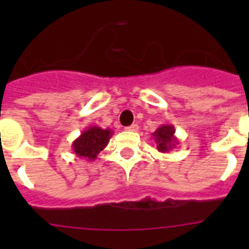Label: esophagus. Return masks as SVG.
<instances>
[{
    "label": "esophagus",
    "mask_w": 249,
    "mask_h": 249,
    "mask_svg": "<svg viewBox=\"0 0 249 249\" xmlns=\"http://www.w3.org/2000/svg\"><path fill=\"white\" fill-rule=\"evenodd\" d=\"M126 131H137L138 129V124H136V123H133V124H131V126H128V127H126Z\"/></svg>",
    "instance_id": "obj_1"
}]
</instances>
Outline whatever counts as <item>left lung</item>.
Returning a JSON list of instances; mask_svg holds the SVG:
<instances>
[{
	"label": "left lung",
	"instance_id": "left-lung-1",
	"mask_svg": "<svg viewBox=\"0 0 249 249\" xmlns=\"http://www.w3.org/2000/svg\"><path fill=\"white\" fill-rule=\"evenodd\" d=\"M175 127L172 124H168V123H164V124H160L156 132L153 133V138H155V142L157 143V149L162 153H167L171 149L176 148V146L178 144V140L175 136Z\"/></svg>",
	"mask_w": 249,
	"mask_h": 249
}]
</instances>
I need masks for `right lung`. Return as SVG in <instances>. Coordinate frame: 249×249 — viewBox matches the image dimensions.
Wrapping results in <instances>:
<instances>
[{
  "mask_svg": "<svg viewBox=\"0 0 249 249\" xmlns=\"http://www.w3.org/2000/svg\"><path fill=\"white\" fill-rule=\"evenodd\" d=\"M112 135L113 131L109 128L103 129L98 126H89L81 133L80 137L73 141L72 149L77 157L94 160L98 153L108 144Z\"/></svg>",
  "mask_w": 249,
  "mask_h": 249,
  "instance_id": "right-lung-1",
  "label": "right lung"
}]
</instances>
